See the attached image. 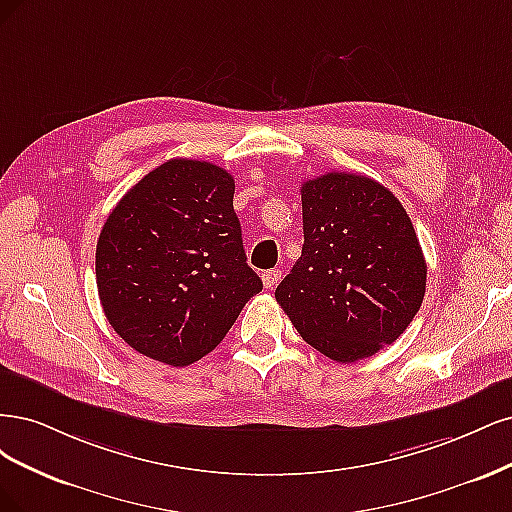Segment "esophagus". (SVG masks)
Masks as SVG:
<instances>
[{
    "mask_svg": "<svg viewBox=\"0 0 512 512\" xmlns=\"http://www.w3.org/2000/svg\"><path fill=\"white\" fill-rule=\"evenodd\" d=\"M280 276H283V272L276 270V268H272V270H266V272H261L263 287H266V289H272V287L278 283V280H280Z\"/></svg>",
    "mask_w": 512,
    "mask_h": 512,
    "instance_id": "obj_1",
    "label": "esophagus"
}]
</instances>
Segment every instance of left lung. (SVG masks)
I'll list each match as a JSON object with an SVG mask.
<instances>
[{
    "label": "left lung",
    "instance_id": "left-lung-1",
    "mask_svg": "<svg viewBox=\"0 0 512 512\" xmlns=\"http://www.w3.org/2000/svg\"><path fill=\"white\" fill-rule=\"evenodd\" d=\"M302 257L274 298L300 336L342 364L398 340L425 295L427 263L404 206L361 174L302 185Z\"/></svg>",
    "mask_w": 512,
    "mask_h": 512
}]
</instances>
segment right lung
I'll return each mask as SVG.
<instances>
[{
    "instance_id": "obj_1",
    "label": "right lung",
    "mask_w": 512,
    "mask_h": 512,
    "mask_svg": "<svg viewBox=\"0 0 512 512\" xmlns=\"http://www.w3.org/2000/svg\"><path fill=\"white\" fill-rule=\"evenodd\" d=\"M234 176L170 159L114 206L95 251L106 319L131 349L168 366L208 355L261 291L234 212Z\"/></svg>"
}]
</instances>
